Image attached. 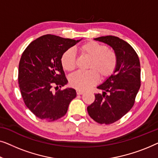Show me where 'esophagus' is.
<instances>
[{
  "label": "esophagus",
  "mask_w": 158,
  "mask_h": 158,
  "mask_svg": "<svg viewBox=\"0 0 158 158\" xmlns=\"http://www.w3.org/2000/svg\"><path fill=\"white\" fill-rule=\"evenodd\" d=\"M84 92H83V91H81V90H79V89L77 90V94L78 95H81L82 94H84Z\"/></svg>",
  "instance_id": "esophagus-1"
}]
</instances>
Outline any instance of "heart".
<instances>
[{
    "instance_id": "heart-1",
    "label": "heart",
    "mask_w": 158,
    "mask_h": 158,
    "mask_svg": "<svg viewBox=\"0 0 158 158\" xmlns=\"http://www.w3.org/2000/svg\"><path fill=\"white\" fill-rule=\"evenodd\" d=\"M81 56L89 59L88 72H77L72 75L69 83L72 87L79 90H86L101 80L106 79L114 74L117 65V56L112 49L94 41L86 42L79 46ZM61 66L64 70L73 72L77 68V59L72 50H67L61 58Z\"/></svg>"
}]
</instances>
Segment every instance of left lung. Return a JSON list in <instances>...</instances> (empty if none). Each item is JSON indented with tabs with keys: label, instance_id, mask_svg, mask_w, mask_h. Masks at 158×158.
Here are the masks:
<instances>
[{
	"label": "left lung",
	"instance_id": "left-lung-1",
	"mask_svg": "<svg viewBox=\"0 0 158 158\" xmlns=\"http://www.w3.org/2000/svg\"><path fill=\"white\" fill-rule=\"evenodd\" d=\"M110 46L117 56L114 74L97 86L103 91L95 94L87 106L91 118L99 124H110L121 119L134 105L140 87V63L137 53L127 42L113 35L94 39Z\"/></svg>",
	"mask_w": 158,
	"mask_h": 158
}]
</instances>
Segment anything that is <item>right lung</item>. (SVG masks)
Returning <instances> with one entry per match:
<instances>
[{
	"label": "right lung",
	"instance_id": "right-lung-1",
	"mask_svg": "<svg viewBox=\"0 0 158 158\" xmlns=\"http://www.w3.org/2000/svg\"><path fill=\"white\" fill-rule=\"evenodd\" d=\"M80 41L44 35L32 41L22 54L19 66L21 96L26 106L39 119L53 122L64 117L77 97L72 88L53 90L67 84L61 58Z\"/></svg>",
	"mask_w": 158,
	"mask_h": 158
}]
</instances>
